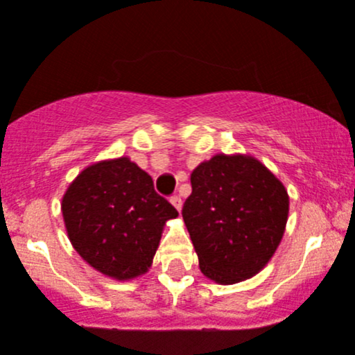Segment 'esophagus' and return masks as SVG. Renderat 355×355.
I'll return each instance as SVG.
<instances>
[{
  "label": "esophagus",
  "instance_id": "obj_1",
  "mask_svg": "<svg viewBox=\"0 0 355 355\" xmlns=\"http://www.w3.org/2000/svg\"><path fill=\"white\" fill-rule=\"evenodd\" d=\"M171 204L178 209V212H181V209H183V200H181V197H178V195H174V197L171 198Z\"/></svg>",
  "mask_w": 355,
  "mask_h": 355
}]
</instances>
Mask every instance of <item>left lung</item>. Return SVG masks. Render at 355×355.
Segmentation results:
<instances>
[{
  "instance_id": "8db88e82",
  "label": "left lung",
  "mask_w": 355,
  "mask_h": 355,
  "mask_svg": "<svg viewBox=\"0 0 355 355\" xmlns=\"http://www.w3.org/2000/svg\"><path fill=\"white\" fill-rule=\"evenodd\" d=\"M190 180L183 219L202 273L228 286L261 272L284 237V184L258 158L241 153L214 155Z\"/></svg>"
}]
</instances>
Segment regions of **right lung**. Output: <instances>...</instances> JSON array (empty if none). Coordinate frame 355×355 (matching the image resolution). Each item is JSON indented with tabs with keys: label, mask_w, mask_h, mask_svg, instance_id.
<instances>
[{
	"label": "right lung",
	"mask_w": 355,
	"mask_h": 355,
	"mask_svg": "<svg viewBox=\"0 0 355 355\" xmlns=\"http://www.w3.org/2000/svg\"><path fill=\"white\" fill-rule=\"evenodd\" d=\"M60 209L74 251L114 281L146 273L165 223L178 218L155 191L151 175L129 157L83 168L67 187Z\"/></svg>",
	"instance_id": "1"
}]
</instances>
